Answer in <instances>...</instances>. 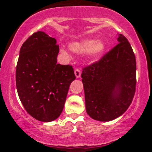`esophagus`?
<instances>
[{"mask_svg": "<svg viewBox=\"0 0 152 152\" xmlns=\"http://www.w3.org/2000/svg\"><path fill=\"white\" fill-rule=\"evenodd\" d=\"M81 73H82V72H81L80 68H76V69L75 70V75L77 78L80 77Z\"/></svg>", "mask_w": 152, "mask_h": 152, "instance_id": "1", "label": "esophagus"}]
</instances>
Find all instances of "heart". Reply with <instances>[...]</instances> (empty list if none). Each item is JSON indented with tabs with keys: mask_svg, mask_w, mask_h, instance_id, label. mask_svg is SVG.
<instances>
[{
	"mask_svg": "<svg viewBox=\"0 0 152 152\" xmlns=\"http://www.w3.org/2000/svg\"><path fill=\"white\" fill-rule=\"evenodd\" d=\"M70 49L75 53H84L89 50V55L92 59H96L100 56L105 49V45L102 41H97L95 39H84L80 41H76L70 43ZM61 53L66 55V52L61 50Z\"/></svg>",
	"mask_w": 152,
	"mask_h": 152,
	"instance_id": "heart-1",
	"label": "heart"
}]
</instances>
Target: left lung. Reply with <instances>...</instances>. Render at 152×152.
Segmentation results:
<instances>
[{
	"instance_id": "obj_1",
	"label": "left lung",
	"mask_w": 152,
	"mask_h": 152,
	"mask_svg": "<svg viewBox=\"0 0 152 152\" xmlns=\"http://www.w3.org/2000/svg\"><path fill=\"white\" fill-rule=\"evenodd\" d=\"M118 44L98 61L83 68L87 113L95 120L120 117L132 102L136 86V57L127 39L118 34Z\"/></svg>"
}]
</instances>
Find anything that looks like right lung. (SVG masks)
<instances>
[{
    "mask_svg": "<svg viewBox=\"0 0 152 152\" xmlns=\"http://www.w3.org/2000/svg\"><path fill=\"white\" fill-rule=\"evenodd\" d=\"M59 51L56 39L41 31L31 35L20 50L16 70L18 97L26 111L41 122L61 115L76 78L72 66L57 63Z\"/></svg>",
    "mask_w": 152,
    "mask_h": 152,
    "instance_id": "add662e5",
    "label": "right lung"
}]
</instances>
